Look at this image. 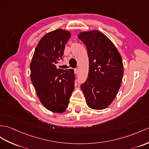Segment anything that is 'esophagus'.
<instances>
[{
	"label": "esophagus",
	"mask_w": 149,
	"mask_h": 149,
	"mask_svg": "<svg viewBox=\"0 0 149 149\" xmlns=\"http://www.w3.org/2000/svg\"><path fill=\"white\" fill-rule=\"evenodd\" d=\"M74 72L75 74H77L78 73V69H74Z\"/></svg>",
	"instance_id": "1"
}]
</instances>
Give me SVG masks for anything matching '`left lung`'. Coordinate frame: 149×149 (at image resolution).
<instances>
[{
	"mask_svg": "<svg viewBox=\"0 0 149 149\" xmlns=\"http://www.w3.org/2000/svg\"><path fill=\"white\" fill-rule=\"evenodd\" d=\"M88 52L89 71L81 84L86 104L102 110L112 103L121 86L124 73L120 54L106 35L97 30L81 32L78 36Z\"/></svg>",
	"mask_w": 149,
	"mask_h": 149,
	"instance_id": "left-lung-1",
	"label": "left lung"
}]
</instances>
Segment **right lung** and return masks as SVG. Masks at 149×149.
Wrapping results in <instances>:
<instances>
[{"mask_svg":"<svg viewBox=\"0 0 149 149\" xmlns=\"http://www.w3.org/2000/svg\"><path fill=\"white\" fill-rule=\"evenodd\" d=\"M70 32L58 29L45 35L39 41L30 63V78L37 95L47 109L62 113L68 107L74 88L73 70L57 69L63 59Z\"/></svg>","mask_w":149,"mask_h":149,"instance_id":"1","label":"right lung"}]
</instances>
